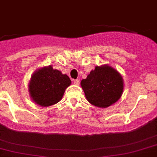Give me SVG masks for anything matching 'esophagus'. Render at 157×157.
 I'll return each mask as SVG.
<instances>
[{
    "mask_svg": "<svg viewBox=\"0 0 157 157\" xmlns=\"http://www.w3.org/2000/svg\"><path fill=\"white\" fill-rule=\"evenodd\" d=\"M73 84H76V85H79V84H80V80H79L78 79H77V80H73Z\"/></svg>",
    "mask_w": 157,
    "mask_h": 157,
    "instance_id": "esophagus-1",
    "label": "esophagus"
}]
</instances>
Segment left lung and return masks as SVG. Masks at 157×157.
Here are the masks:
<instances>
[{"label":"left lung","mask_w":157,"mask_h":157,"mask_svg":"<svg viewBox=\"0 0 157 157\" xmlns=\"http://www.w3.org/2000/svg\"><path fill=\"white\" fill-rule=\"evenodd\" d=\"M80 85L87 100L95 107H108L120 99L123 92V80L116 69L107 65L95 66Z\"/></svg>","instance_id":"obj_1"}]
</instances>
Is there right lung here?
I'll return each mask as SVG.
<instances>
[{
  "label": "right lung",
  "instance_id": "obj_1",
  "mask_svg": "<svg viewBox=\"0 0 157 157\" xmlns=\"http://www.w3.org/2000/svg\"><path fill=\"white\" fill-rule=\"evenodd\" d=\"M71 80L51 65L36 70L29 82L30 96L35 103L42 107H49L62 99Z\"/></svg>",
  "mask_w": 157,
  "mask_h": 157
}]
</instances>
